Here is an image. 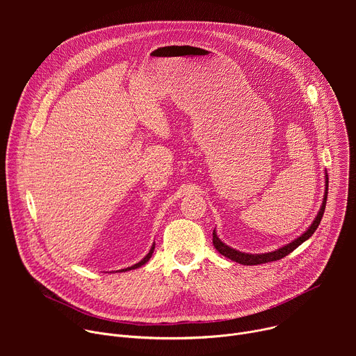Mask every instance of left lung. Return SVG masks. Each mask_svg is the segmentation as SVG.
Segmentation results:
<instances>
[{"label":"left lung","mask_w":356,"mask_h":356,"mask_svg":"<svg viewBox=\"0 0 356 356\" xmlns=\"http://www.w3.org/2000/svg\"><path fill=\"white\" fill-rule=\"evenodd\" d=\"M327 194H328V175L325 173V191H324V198H323V204L320 207V211L317 213V217L314 218V221L312 222V225L304 231L298 238L293 239L291 242L283 245L282 248L272 250V252H266V253H246V252H241L236 250L228 245H225L218 236L216 229L213 231V243L214 248L221 253L222 257H227L228 259L241 264V265H261V264H268V262H273V261H279L282 258H284L289 253H291L296 248H298L304 241H307L318 228L321 218L324 216V210H325V204H327Z\"/></svg>","instance_id":"8db88e82"}]
</instances>
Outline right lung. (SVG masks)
<instances>
[{"instance_id": "right-lung-1", "label": "right lung", "mask_w": 356, "mask_h": 356, "mask_svg": "<svg viewBox=\"0 0 356 356\" xmlns=\"http://www.w3.org/2000/svg\"><path fill=\"white\" fill-rule=\"evenodd\" d=\"M154 249H155V243L152 245V248H150V250L147 252V255L142 259V261H139L138 264H135V265H132V266H129V268H125V269H121V270H118V272H127V270H134V269H138V268H140L142 265H145L149 259H150V257H152V253H154Z\"/></svg>"}]
</instances>
